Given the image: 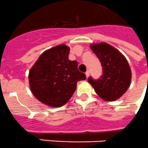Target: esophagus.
I'll use <instances>...</instances> for the list:
<instances>
[{
  "label": "esophagus",
  "instance_id": "34e87169",
  "mask_svg": "<svg viewBox=\"0 0 148 148\" xmlns=\"http://www.w3.org/2000/svg\"><path fill=\"white\" fill-rule=\"evenodd\" d=\"M85 74H86V78L89 77V71H87L86 72Z\"/></svg>",
  "mask_w": 148,
  "mask_h": 148
}]
</instances>
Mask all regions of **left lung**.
I'll use <instances>...</instances> for the list:
<instances>
[{
  "mask_svg": "<svg viewBox=\"0 0 148 148\" xmlns=\"http://www.w3.org/2000/svg\"><path fill=\"white\" fill-rule=\"evenodd\" d=\"M90 48L101 62L103 74L99 80L89 77V84L105 101L120 99L131 84L132 72L127 60L120 51L107 43H93Z\"/></svg>",
  "mask_w": 148,
  "mask_h": 148,
  "instance_id": "1",
  "label": "left lung"
}]
</instances>
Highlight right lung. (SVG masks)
Masks as SVG:
<instances>
[{"label":"right lung","instance_id":"obj_1","mask_svg":"<svg viewBox=\"0 0 148 148\" xmlns=\"http://www.w3.org/2000/svg\"><path fill=\"white\" fill-rule=\"evenodd\" d=\"M70 48L64 44L44 51L30 69L28 80L36 99L53 108L63 106L76 90L77 83L86 79L77 61L68 59Z\"/></svg>","mask_w":148,"mask_h":148}]
</instances>
